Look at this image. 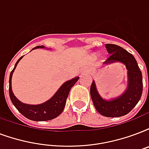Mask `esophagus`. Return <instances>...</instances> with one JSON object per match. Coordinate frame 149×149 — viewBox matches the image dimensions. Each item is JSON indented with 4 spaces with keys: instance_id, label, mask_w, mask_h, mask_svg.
<instances>
[{
    "instance_id": "esophagus-1",
    "label": "esophagus",
    "mask_w": 149,
    "mask_h": 149,
    "mask_svg": "<svg viewBox=\"0 0 149 149\" xmlns=\"http://www.w3.org/2000/svg\"><path fill=\"white\" fill-rule=\"evenodd\" d=\"M88 72L87 70H84V72Z\"/></svg>"
}]
</instances>
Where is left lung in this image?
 I'll list each match as a JSON object with an SVG mask.
<instances>
[{"mask_svg":"<svg viewBox=\"0 0 149 149\" xmlns=\"http://www.w3.org/2000/svg\"><path fill=\"white\" fill-rule=\"evenodd\" d=\"M105 47L110 54L104 64L120 62L127 70V86L118 97L105 99L100 95L95 80L91 86V97L95 109L106 117H120L127 115L135 107L142 95V74L138 62L132 54L116 44H107Z\"/></svg>","mask_w":149,"mask_h":149,"instance_id":"left-lung-1","label":"left lung"}]
</instances>
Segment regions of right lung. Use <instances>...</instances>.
I'll list each match as a JSON object with an SVG mask.
<instances>
[{"label":"right lung","mask_w":149,"mask_h":149,"mask_svg":"<svg viewBox=\"0 0 149 149\" xmlns=\"http://www.w3.org/2000/svg\"><path fill=\"white\" fill-rule=\"evenodd\" d=\"M37 48H46V49H51L47 48L44 46H37V47H33L31 51ZM23 58L22 56L19 58V59L17 61V62L15 65L14 69L10 73V77H9V95L10 98L12 102V104L15 105L21 114L24 116L29 120H33V121H47V120H53L54 118L61 114L62 111L64 110V108L65 106V102L69 95L70 90L72 88L73 85L77 82L79 79V77H76L72 78V79H70L66 82H65L61 87L58 88L55 94L52 96L50 99H48L46 102L41 104L38 105H29V104H26L23 102H20L15 96L14 93L12 91L11 88V78L12 75L14 72L17 65L19 62V61Z\"/></svg>","instance_id":"1"}]
</instances>
